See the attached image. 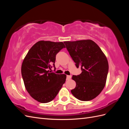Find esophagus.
Wrapping results in <instances>:
<instances>
[{
    "label": "esophagus",
    "instance_id": "obj_1",
    "mask_svg": "<svg viewBox=\"0 0 129 129\" xmlns=\"http://www.w3.org/2000/svg\"><path fill=\"white\" fill-rule=\"evenodd\" d=\"M71 78H72V76L71 75H67V80L71 79Z\"/></svg>",
    "mask_w": 129,
    "mask_h": 129
}]
</instances>
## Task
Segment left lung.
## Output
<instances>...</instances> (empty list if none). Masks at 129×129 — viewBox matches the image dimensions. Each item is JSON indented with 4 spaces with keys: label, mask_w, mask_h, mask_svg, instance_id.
Wrapping results in <instances>:
<instances>
[{
    "label": "left lung",
    "mask_w": 129,
    "mask_h": 129,
    "mask_svg": "<svg viewBox=\"0 0 129 129\" xmlns=\"http://www.w3.org/2000/svg\"><path fill=\"white\" fill-rule=\"evenodd\" d=\"M64 43L76 67H81L82 71L80 75L72 76L76 85L71 92L80 101L92 100L105 87L109 71L107 58L100 47L91 40Z\"/></svg>",
    "instance_id": "1"
}]
</instances>
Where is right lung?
<instances>
[{
	"mask_svg": "<svg viewBox=\"0 0 129 129\" xmlns=\"http://www.w3.org/2000/svg\"><path fill=\"white\" fill-rule=\"evenodd\" d=\"M65 46L62 42L40 41L29 50L21 66L27 91L39 102L52 101L65 83L66 75L49 71L55 67L56 54Z\"/></svg>",
	"mask_w": 129,
	"mask_h": 129,
	"instance_id": "right-lung-1",
	"label": "right lung"
}]
</instances>
